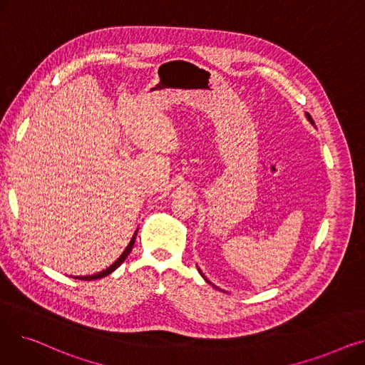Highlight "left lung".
I'll return each instance as SVG.
<instances>
[{
    "mask_svg": "<svg viewBox=\"0 0 365 365\" xmlns=\"http://www.w3.org/2000/svg\"><path fill=\"white\" fill-rule=\"evenodd\" d=\"M306 115H308V118H309V121H311V123H314V121H312V118H311V115H309V113H306ZM200 274H201V271H200ZM201 275H202V274H201ZM202 277H204V275H202ZM204 278H205V277H204ZM205 281H207V282H210L208 279H205ZM210 284H212V282H210ZM212 285H213V284H212Z\"/></svg>",
    "mask_w": 365,
    "mask_h": 365,
    "instance_id": "1",
    "label": "left lung"
}]
</instances>
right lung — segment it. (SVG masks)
<instances>
[{
    "label": "right lung",
    "instance_id": "right-lung-1",
    "mask_svg": "<svg viewBox=\"0 0 365 365\" xmlns=\"http://www.w3.org/2000/svg\"><path fill=\"white\" fill-rule=\"evenodd\" d=\"M134 240H136V234L133 235V238H131V241H130V244L127 245V248L124 250V253L118 257V260L115 262L113 264H110L108 269H105V271H102V272H99V274H94V275H88V277H75V279H83V281H93V279H99V278H103V277H106V275H109L110 272H113L115 269H117V267L127 259V256L130 255V252L133 250V245H134Z\"/></svg>",
    "mask_w": 365,
    "mask_h": 365
}]
</instances>
